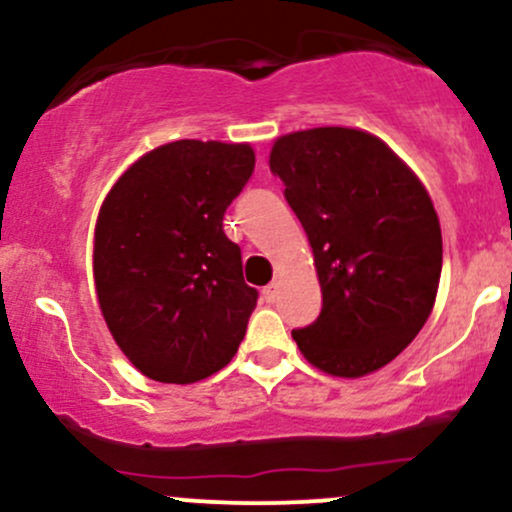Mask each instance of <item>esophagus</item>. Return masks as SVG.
<instances>
[{"label":"esophagus","instance_id":"esophagus-1","mask_svg":"<svg viewBox=\"0 0 512 512\" xmlns=\"http://www.w3.org/2000/svg\"><path fill=\"white\" fill-rule=\"evenodd\" d=\"M262 296H264V301H267V303L279 301V284H269L267 289L262 291Z\"/></svg>","mask_w":512,"mask_h":512}]
</instances>
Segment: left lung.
Here are the masks:
<instances>
[{"label":"left lung","instance_id":"1","mask_svg":"<svg viewBox=\"0 0 512 512\" xmlns=\"http://www.w3.org/2000/svg\"><path fill=\"white\" fill-rule=\"evenodd\" d=\"M269 168L315 255L322 310L293 330L298 349L339 378L387 366L436 303L443 238L419 178L373 134L317 127L279 137Z\"/></svg>","mask_w":512,"mask_h":512}]
</instances>
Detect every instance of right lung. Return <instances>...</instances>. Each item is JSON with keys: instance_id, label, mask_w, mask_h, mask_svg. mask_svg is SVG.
<instances>
[{"instance_id": "obj_1", "label": "right lung", "mask_w": 512, "mask_h": 512, "mask_svg": "<svg viewBox=\"0 0 512 512\" xmlns=\"http://www.w3.org/2000/svg\"><path fill=\"white\" fill-rule=\"evenodd\" d=\"M255 170L250 144H163L105 197L93 276L117 346L146 378L187 385L236 356L257 305L223 214Z\"/></svg>"}]
</instances>
